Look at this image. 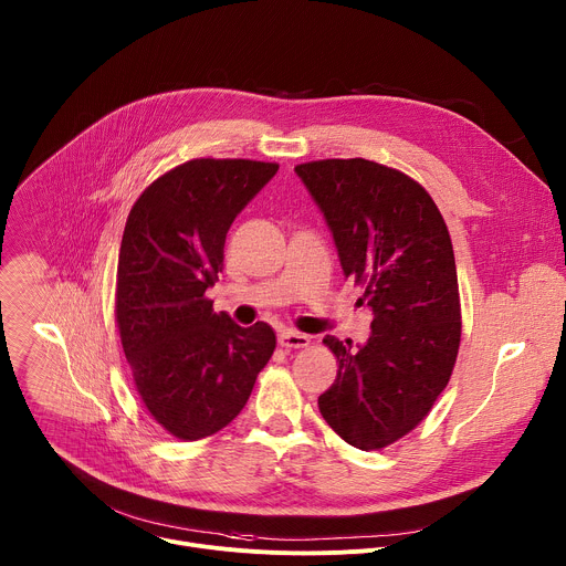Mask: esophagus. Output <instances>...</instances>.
I'll list each match as a JSON object with an SVG mask.
<instances>
[{
	"mask_svg": "<svg viewBox=\"0 0 566 566\" xmlns=\"http://www.w3.org/2000/svg\"><path fill=\"white\" fill-rule=\"evenodd\" d=\"M277 343L284 347V349H304L308 347L311 338L306 334H297V332H282L277 336Z\"/></svg>",
	"mask_w": 566,
	"mask_h": 566,
	"instance_id": "34e87169",
	"label": "esophagus"
}]
</instances>
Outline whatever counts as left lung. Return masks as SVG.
<instances>
[{
    "mask_svg": "<svg viewBox=\"0 0 566 566\" xmlns=\"http://www.w3.org/2000/svg\"><path fill=\"white\" fill-rule=\"evenodd\" d=\"M295 175L374 317L363 345L322 340L338 358V376L317 398L319 415L349 446L378 450L428 417L457 360L461 306L450 232L415 179L374 160H311Z\"/></svg>",
    "mask_w": 566,
    "mask_h": 566,
    "instance_id": "8db88e82",
    "label": "left lung"
}]
</instances>
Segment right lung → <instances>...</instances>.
<instances>
[{
    "instance_id": "obj_1",
    "label": "right lung",
    "mask_w": 566,
    "mask_h": 566,
    "mask_svg": "<svg viewBox=\"0 0 566 566\" xmlns=\"http://www.w3.org/2000/svg\"><path fill=\"white\" fill-rule=\"evenodd\" d=\"M280 166L195 158L134 203L118 255L116 322L136 391L172 437L197 441L247 406L275 349L266 322L239 327L206 291L223 269L234 217Z\"/></svg>"
}]
</instances>
